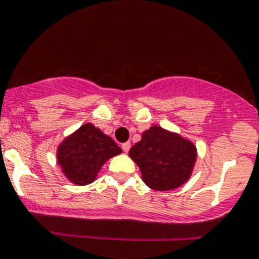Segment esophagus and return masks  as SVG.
I'll list each match as a JSON object with an SVG mask.
<instances>
[{"mask_svg":"<svg viewBox=\"0 0 259 259\" xmlns=\"http://www.w3.org/2000/svg\"><path fill=\"white\" fill-rule=\"evenodd\" d=\"M121 148H122V150L125 151V153H127V151H129V149H130V143H125V144L121 145Z\"/></svg>","mask_w":259,"mask_h":259,"instance_id":"esophagus-1","label":"esophagus"}]
</instances>
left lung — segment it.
<instances>
[{
  "label": "left lung",
  "instance_id": "left-lung-1",
  "mask_svg": "<svg viewBox=\"0 0 259 259\" xmlns=\"http://www.w3.org/2000/svg\"><path fill=\"white\" fill-rule=\"evenodd\" d=\"M142 173L143 182L158 192L182 187L192 177L197 146L179 133L151 125L129 150Z\"/></svg>",
  "mask_w": 259,
  "mask_h": 259
}]
</instances>
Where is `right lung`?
Returning <instances> with one entry per match:
<instances>
[{"label":"right lung","instance_id":"1","mask_svg":"<svg viewBox=\"0 0 259 259\" xmlns=\"http://www.w3.org/2000/svg\"><path fill=\"white\" fill-rule=\"evenodd\" d=\"M121 153L109 135L93 122H86L57 145L56 160L69 182L88 185L95 182L109 159Z\"/></svg>","mask_w":259,"mask_h":259}]
</instances>
